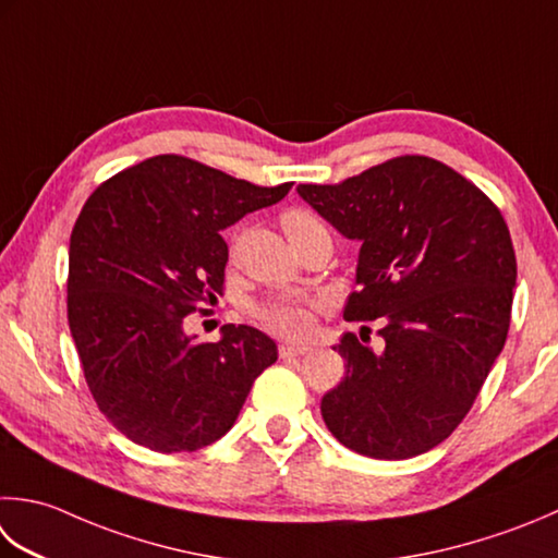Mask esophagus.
Wrapping results in <instances>:
<instances>
[{"label":"esophagus","mask_w":558,"mask_h":558,"mask_svg":"<svg viewBox=\"0 0 558 558\" xmlns=\"http://www.w3.org/2000/svg\"><path fill=\"white\" fill-rule=\"evenodd\" d=\"M278 353H280V357H298V355L310 353V345H300V343H280Z\"/></svg>","instance_id":"obj_1"}]
</instances>
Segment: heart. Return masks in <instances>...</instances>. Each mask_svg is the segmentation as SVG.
<instances>
[{"label": "heart", "mask_w": 558, "mask_h": 558, "mask_svg": "<svg viewBox=\"0 0 558 558\" xmlns=\"http://www.w3.org/2000/svg\"><path fill=\"white\" fill-rule=\"evenodd\" d=\"M282 227H286L288 236H300L310 232H329L326 225L314 213L304 210V207H290L282 213ZM256 316L264 322L270 331L280 336H304L312 329V314L302 302L294 300H272L260 304Z\"/></svg>", "instance_id": "obj_1"}]
</instances>
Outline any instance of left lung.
Segmentation results:
<instances>
[{
    "label": "left lung",
    "mask_w": 558,
    "mask_h": 558,
    "mask_svg": "<svg viewBox=\"0 0 558 558\" xmlns=\"http://www.w3.org/2000/svg\"><path fill=\"white\" fill-rule=\"evenodd\" d=\"M298 193L360 242L343 319H385L381 351L360 343L363 333L336 345L345 377L322 399L326 428L373 460L433 450L506 345L518 264L504 215L462 173L418 155Z\"/></svg>",
    "instance_id": "left-lung-1"
}]
</instances>
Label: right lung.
I'll use <instances>...</instances> for the list:
<instances>
[{
    "instance_id": "add662e5",
    "label": "right lung",
    "mask_w": 558,
    "mask_h": 558,
    "mask_svg": "<svg viewBox=\"0 0 558 558\" xmlns=\"http://www.w3.org/2000/svg\"><path fill=\"white\" fill-rule=\"evenodd\" d=\"M290 189L159 155L84 203L70 236V331L98 409L128 440L167 454L220 440L278 360L254 326L227 324L220 341L198 343L183 324L222 292V229Z\"/></svg>"
}]
</instances>
